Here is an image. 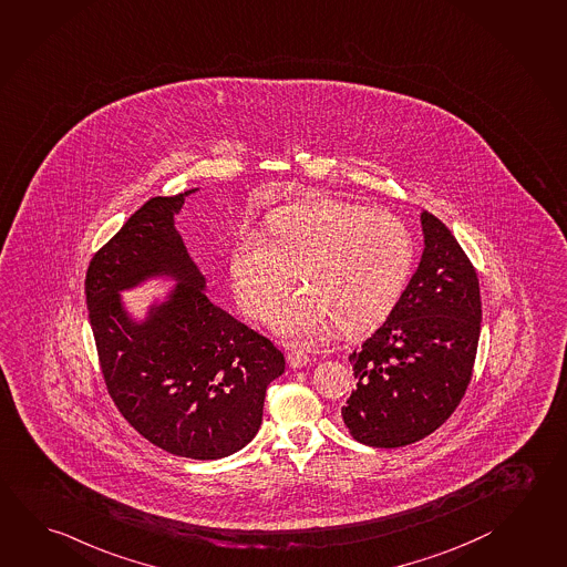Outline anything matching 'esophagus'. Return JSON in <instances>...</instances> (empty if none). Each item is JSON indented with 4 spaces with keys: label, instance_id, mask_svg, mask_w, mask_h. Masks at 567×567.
<instances>
[{
    "label": "esophagus",
    "instance_id": "obj_1",
    "mask_svg": "<svg viewBox=\"0 0 567 567\" xmlns=\"http://www.w3.org/2000/svg\"><path fill=\"white\" fill-rule=\"evenodd\" d=\"M309 355L306 353V351L301 350H289L288 351V363L291 365V368H306L309 363Z\"/></svg>",
    "mask_w": 567,
    "mask_h": 567
}]
</instances>
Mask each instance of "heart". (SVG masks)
Returning a JSON list of instances; mask_svg holds the SVG:
<instances>
[{
  "label": "heart",
  "instance_id": "obj_1",
  "mask_svg": "<svg viewBox=\"0 0 567 567\" xmlns=\"http://www.w3.org/2000/svg\"><path fill=\"white\" fill-rule=\"evenodd\" d=\"M412 258V237L400 217L326 199L279 212L266 239L237 237L229 279L244 313L266 320L298 274L306 288L284 303L274 328L311 343L338 326L360 331L380 323L402 296Z\"/></svg>",
  "mask_w": 567,
  "mask_h": 567
}]
</instances>
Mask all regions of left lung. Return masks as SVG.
Wrapping results in <instances>:
<instances>
[{
  "instance_id": "obj_1",
  "label": "left lung",
  "mask_w": 567,
  "mask_h": 567,
  "mask_svg": "<svg viewBox=\"0 0 567 567\" xmlns=\"http://www.w3.org/2000/svg\"><path fill=\"white\" fill-rule=\"evenodd\" d=\"M423 254L375 333L350 355L358 388L341 408L351 437L402 447L435 432L472 380L482 330L480 279L452 231L423 212Z\"/></svg>"
}]
</instances>
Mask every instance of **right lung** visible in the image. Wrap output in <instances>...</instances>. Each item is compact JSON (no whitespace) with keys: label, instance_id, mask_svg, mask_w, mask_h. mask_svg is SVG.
<instances>
[{"label":"right lung","instance_id":"right-lung-1","mask_svg":"<svg viewBox=\"0 0 567 567\" xmlns=\"http://www.w3.org/2000/svg\"><path fill=\"white\" fill-rule=\"evenodd\" d=\"M196 189L152 197L93 254L85 301L105 388L135 432L164 452L219 460L258 433L269 383L284 353L207 299L174 216ZM152 275L178 281L142 324L118 291Z\"/></svg>","mask_w":567,"mask_h":567}]
</instances>
